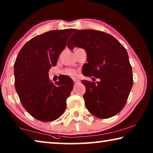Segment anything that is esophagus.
<instances>
[{"instance_id": "34e87169", "label": "esophagus", "mask_w": 153, "mask_h": 153, "mask_svg": "<svg viewBox=\"0 0 153 153\" xmlns=\"http://www.w3.org/2000/svg\"><path fill=\"white\" fill-rule=\"evenodd\" d=\"M73 80L75 82V83H77V82H79L78 79H73Z\"/></svg>"}]
</instances>
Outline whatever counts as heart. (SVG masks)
<instances>
[{
  "label": "heart",
  "instance_id": "obj_1",
  "mask_svg": "<svg viewBox=\"0 0 153 153\" xmlns=\"http://www.w3.org/2000/svg\"><path fill=\"white\" fill-rule=\"evenodd\" d=\"M65 74L67 75V76H74L76 74V71L74 69H67L65 71Z\"/></svg>",
  "mask_w": 153,
  "mask_h": 153
}]
</instances>
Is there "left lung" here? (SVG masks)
I'll list each match as a JSON object with an SVG mask.
<instances>
[{
	"label": "left lung",
	"instance_id": "1",
	"mask_svg": "<svg viewBox=\"0 0 153 153\" xmlns=\"http://www.w3.org/2000/svg\"><path fill=\"white\" fill-rule=\"evenodd\" d=\"M67 46L82 48L87 54L82 67L85 76L100 79L82 80L86 87L83 97L90 113L99 118H108L123 110L132 88L133 74L127 52L110 34L92 29H74Z\"/></svg>",
	"mask_w": 153,
	"mask_h": 153
}]
</instances>
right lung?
Returning a JSON list of instances; mask_svg holds the SVG:
<instances>
[{"label":"right lung","instance_id":"obj_1","mask_svg":"<svg viewBox=\"0 0 153 153\" xmlns=\"http://www.w3.org/2000/svg\"><path fill=\"white\" fill-rule=\"evenodd\" d=\"M72 31L54 30L36 36L25 43L16 58V92L24 109L37 120L53 121L66 110L74 82L69 77L62 76L52 83L48 71L56 65Z\"/></svg>","mask_w":153,"mask_h":153}]
</instances>
